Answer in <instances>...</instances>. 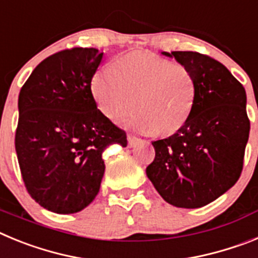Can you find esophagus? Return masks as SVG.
<instances>
[{"label": "esophagus", "instance_id": "obj_1", "mask_svg": "<svg viewBox=\"0 0 258 258\" xmlns=\"http://www.w3.org/2000/svg\"><path fill=\"white\" fill-rule=\"evenodd\" d=\"M138 142H140V140H138L137 137L131 136V134L127 136V145L131 146V147H134V146H136Z\"/></svg>", "mask_w": 258, "mask_h": 258}]
</instances>
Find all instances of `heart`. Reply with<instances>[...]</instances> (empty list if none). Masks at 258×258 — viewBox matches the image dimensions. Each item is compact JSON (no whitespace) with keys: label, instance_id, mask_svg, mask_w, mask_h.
Wrapping results in <instances>:
<instances>
[{"label":"heart","instance_id":"heart-1","mask_svg":"<svg viewBox=\"0 0 258 258\" xmlns=\"http://www.w3.org/2000/svg\"><path fill=\"white\" fill-rule=\"evenodd\" d=\"M93 95L102 112L121 121L136 107L137 131L170 136L183 126L197 99V79L187 66L151 52H131L93 79Z\"/></svg>","mask_w":258,"mask_h":258}]
</instances>
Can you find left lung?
<instances>
[{"mask_svg": "<svg viewBox=\"0 0 258 258\" xmlns=\"http://www.w3.org/2000/svg\"><path fill=\"white\" fill-rule=\"evenodd\" d=\"M187 66L197 79V99L187 122L152 142L155 159L146 174L166 203L200 208L240 177L249 137L245 90L222 63L197 51H163Z\"/></svg>", "mask_w": 258, "mask_h": 258, "instance_id": "8db88e82", "label": "left lung"}]
</instances>
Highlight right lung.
<instances>
[{"mask_svg": "<svg viewBox=\"0 0 258 258\" xmlns=\"http://www.w3.org/2000/svg\"><path fill=\"white\" fill-rule=\"evenodd\" d=\"M103 59L94 47L52 54L33 70L18 99L15 150L27 191L59 214L83 211L99 192L102 154L126 147V134L97 108L92 79Z\"/></svg>", "mask_w": 258, "mask_h": 258, "instance_id": "1", "label": "right lung"}]
</instances>
